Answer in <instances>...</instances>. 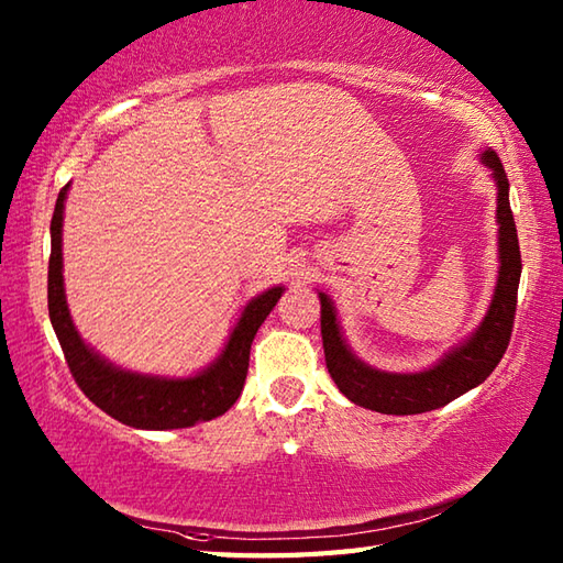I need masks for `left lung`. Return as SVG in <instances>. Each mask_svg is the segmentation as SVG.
I'll list each match as a JSON object with an SVG mask.
<instances>
[{"instance_id": "1", "label": "left lung", "mask_w": 563, "mask_h": 563, "mask_svg": "<svg viewBox=\"0 0 563 563\" xmlns=\"http://www.w3.org/2000/svg\"><path fill=\"white\" fill-rule=\"evenodd\" d=\"M482 162L492 169V178L498 188L496 222L500 268L494 300L488 305L484 321L457 349L448 351L433 367L421 369V373H387V369H377L351 353L341 336L333 302L329 300V295L319 292L321 341H324L329 375L353 404L391 416L433 411L462 397L464 391L482 385L494 373L500 357H504L510 341L512 321H516L522 261L516 220H512L508 200L510 184L504 164H500L494 150H486L482 154Z\"/></svg>"}]
</instances>
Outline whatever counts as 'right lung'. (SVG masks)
Segmentation results:
<instances>
[{
	"label": "right lung",
	"instance_id": "1",
	"mask_svg": "<svg viewBox=\"0 0 563 563\" xmlns=\"http://www.w3.org/2000/svg\"><path fill=\"white\" fill-rule=\"evenodd\" d=\"M67 190L69 184L59 190L51 222L47 312H51L57 341L63 345L69 373L79 389L115 421L145 430L188 428L200 421H212L232 409L244 389L251 341H254L263 319L280 300L285 290L283 285L254 297L244 307L222 353L200 373L188 377H162L118 367L84 343L71 324L63 280V212Z\"/></svg>",
	"mask_w": 563,
	"mask_h": 563
}]
</instances>
